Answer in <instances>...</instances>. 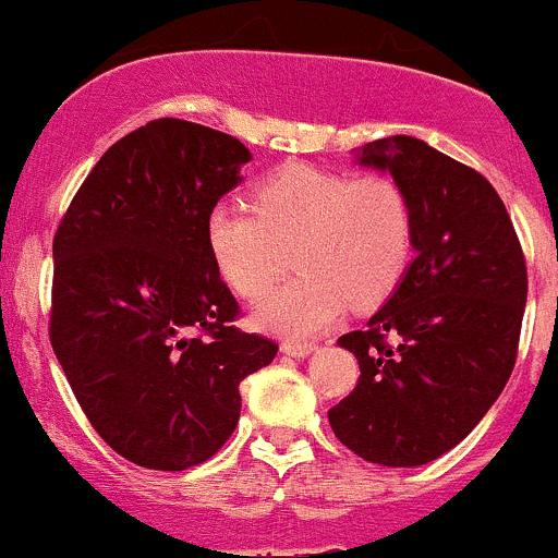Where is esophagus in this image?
<instances>
[{"label":"esophagus","instance_id":"obj_1","mask_svg":"<svg viewBox=\"0 0 558 558\" xmlns=\"http://www.w3.org/2000/svg\"><path fill=\"white\" fill-rule=\"evenodd\" d=\"M280 351L289 356H307L311 351H316V343H307V340H283Z\"/></svg>","mask_w":558,"mask_h":558}]
</instances>
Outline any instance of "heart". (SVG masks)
<instances>
[{
  "instance_id": "heart-1",
  "label": "heart",
  "mask_w": 558,
  "mask_h": 558,
  "mask_svg": "<svg viewBox=\"0 0 558 558\" xmlns=\"http://www.w3.org/2000/svg\"><path fill=\"white\" fill-rule=\"evenodd\" d=\"M207 247L234 294L258 300L289 269L300 275L258 302L256 322L289 338L327 329L345 307L392 294L414 256V209L384 174L283 166L251 193V213L218 204Z\"/></svg>"
}]
</instances>
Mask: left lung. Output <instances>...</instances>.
I'll use <instances>...</instances> for the list:
<instances>
[{
    "instance_id": "obj_1",
    "label": "left lung",
    "mask_w": 558,
    "mask_h": 558,
    "mask_svg": "<svg viewBox=\"0 0 558 558\" xmlns=\"http://www.w3.org/2000/svg\"><path fill=\"white\" fill-rule=\"evenodd\" d=\"M356 160L405 191L416 258L367 327L338 338L360 378L327 416L354 456L423 466L472 434L515 367L526 258L480 171L411 135L365 144Z\"/></svg>"
}]
</instances>
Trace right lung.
<instances>
[{
  "instance_id": "obj_1",
  "label": "right lung",
  "mask_w": 558,
  "mask_h": 558,
  "mask_svg": "<svg viewBox=\"0 0 558 558\" xmlns=\"http://www.w3.org/2000/svg\"><path fill=\"white\" fill-rule=\"evenodd\" d=\"M247 160L234 135L153 119L108 147L53 234V354L97 436L144 469L209 461L240 381L278 354L234 324L204 231Z\"/></svg>"
}]
</instances>
